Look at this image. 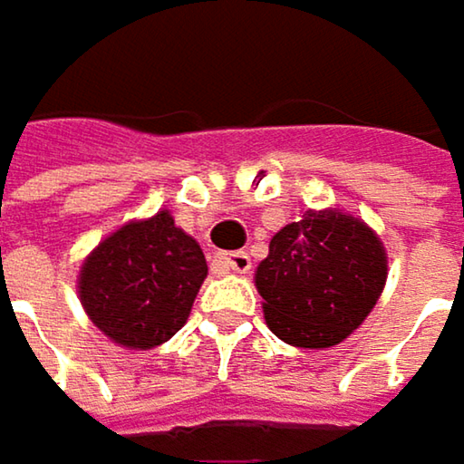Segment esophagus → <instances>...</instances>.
Segmentation results:
<instances>
[{
    "label": "esophagus",
    "mask_w": 464,
    "mask_h": 464,
    "mask_svg": "<svg viewBox=\"0 0 464 464\" xmlns=\"http://www.w3.org/2000/svg\"><path fill=\"white\" fill-rule=\"evenodd\" d=\"M218 261H221V266H224V269H232V272H240V275H246V272L251 269V256H248L246 251L221 254Z\"/></svg>",
    "instance_id": "esophagus-1"
}]
</instances>
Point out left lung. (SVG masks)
<instances>
[{"mask_svg": "<svg viewBox=\"0 0 464 464\" xmlns=\"http://www.w3.org/2000/svg\"><path fill=\"white\" fill-rule=\"evenodd\" d=\"M387 254L372 227L342 210H307L269 240L256 266L269 331L304 350L334 347L374 310Z\"/></svg>", "mask_w": 464, "mask_h": 464, "instance_id": "left-lung-1", "label": "left lung"}]
</instances>
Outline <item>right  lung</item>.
I'll list each match as a JSON object with an SVG mask.
<instances>
[{
    "label": "right lung",
    "instance_id": "add662e5",
    "mask_svg": "<svg viewBox=\"0 0 464 464\" xmlns=\"http://www.w3.org/2000/svg\"><path fill=\"white\" fill-rule=\"evenodd\" d=\"M205 275L198 240L160 210L101 240L80 269L77 288L87 318L111 342L151 350L187 323Z\"/></svg>",
    "mask_w": 464,
    "mask_h": 464
}]
</instances>
